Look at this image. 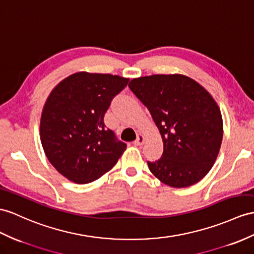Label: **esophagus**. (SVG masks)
<instances>
[{"label": "esophagus", "mask_w": 254, "mask_h": 254, "mask_svg": "<svg viewBox=\"0 0 254 254\" xmlns=\"http://www.w3.org/2000/svg\"><path fill=\"white\" fill-rule=\"evenodd\" d=\"M143 143H144V137L142 134H138L137 139L133 141V144L137 145V146H140V145H142Z\"/></svg>", "instance_id": "obj_1"}]
</instances>
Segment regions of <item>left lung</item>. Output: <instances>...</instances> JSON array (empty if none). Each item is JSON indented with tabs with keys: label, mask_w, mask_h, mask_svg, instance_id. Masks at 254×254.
Instances as JSON below:
<instances>
[{
	"label": "left lung",
	"mask_w": 254,
	"mask_h": 254,
	"mask_svg": "<svg viewBox=\"0 0 254 254\" xmlns=\"http://www.w3.org/2000/svg\"><path fill=\"white\" fill-rule=\"evenodd\" d=\"M128 86L162 134V157L147 162L152 174L179 189L200 181L212 168L223 138L222 115L211 95L181 74L133 78Z\"/></svg>",
	"instance_id": "obj_1"
}]
</instances>
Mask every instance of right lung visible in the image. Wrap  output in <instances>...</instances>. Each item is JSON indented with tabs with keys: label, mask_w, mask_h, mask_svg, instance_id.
<instances>
[{
	"label": "right lung",
	"mask_w": 254,
	"mask_h": 254,
	"mask_svg": "<svg viewBox=\"0 0 254 254\" xmlns=\"http://www.w3.org/2000/svg\"><path fill=\"white\" fill-rule=\"evenodd\" d=\"M128 78L78 72L56 86L41 117V142L59 174L77 184L111 170L126 148L104 125V114Z\"/></svg>",
	"instance_id": "right-lung-1"
}]
</instances>
